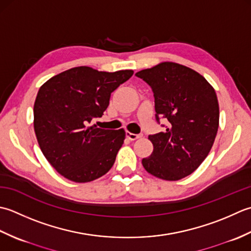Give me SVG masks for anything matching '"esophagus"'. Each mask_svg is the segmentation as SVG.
<instances>
[{"label":"esophagus","instance_id":"34e87169","mask_svg":"<svg viewBox=\"0 0 251 251\" xmlns=\"http://www.w3.org/2000/svg\"><path fill=\"white\" fill-rule=\"evenodd\" d=\"M126 135L127 139L131 141H135L137 139H140V137H142V134H134V133H131V132H126Z\"/></svg>","mask_w":251,"mask_h":251}]
</instances>
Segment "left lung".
<instances>
[{
    "instance_id": "left-lung-1",
    "label": "left lung",
    "mask_w": 251,
    "mask_h": 251,
    "mask_svg": "<svg viewBox=\"0 0 251 251\" xmlns=\"http://www.w3.org/2000/svg\"><path fill=\"white\" fill-rule=\"evenodd\" d=\"M154 92L156 119L166 130L148 136L154 151L143 158L145 170L158 178L177 181L206 159L219 127V103L212 85L197 71L163 61L135 74Z\"/></svg>"
}]
</instances>
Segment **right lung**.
<instances>
[{"instance_id":"1","label":"right lung","mask_w":251,"mask_h":251,"mask_svg":"<svg viewBox=\"0 0 251 251\" xmlns=\"http://www.w3.org/2000/svg\"><path fill=\"white\" fill-rule=\"evenodd\" d=\"M132 75L133 70L107 73L80 66L41 86L33 107L34 132L43 155L59 175L86 183L114 166L125 130L88 126L104 115L112 92Z\"/></svg>"}]
</instances>
